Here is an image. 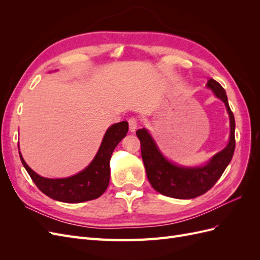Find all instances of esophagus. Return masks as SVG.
<instances>
[{
  "instance_id": "1",
  "label": "esophagus",
  "mask_w": 260,
  "mask_h": 260,
  "mask_svg": "<svg viewBox=\"0 0 260 260\" xmlns=\"http://www.w3.org/2000/svg\"><path fill=\"white\" fill-rule=\"evenodd\" d=\"M128 122H129V129H130V131L131 132H135L137 127H138V119H137V118L136 117L129 118Z\"/></svg>"
}]
</instances>
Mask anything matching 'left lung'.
<instances>
[{
  "mask_svg": "<svg viewBox=\"0 0 260 260\" xmlns=\"http://www.w3.org/2000/svg\"><path fill=\"white\" fill-rule=\"evenodd\" d=\"M207 86L225 104L230 116V141L221 152L212 157L206 166L201 168H183L169 162L158 151L152 137L145 129H139L137 136L141 143V155L144 162L149 183L162 195L180 200L194 199L205 194L215 185L232 159L235 148V121L228 103L224 89L219 82L209 78Z\"/></svg>",
  "mask_w": 260,
  "mask_h": 260,
  "instance_id": "8db88e82",
  "label": "left lung"
}]
</instances>
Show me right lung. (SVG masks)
Listing matches in <instances>:
<instances>
[{
    "instance_id": "right-lung-1",
    "label": "right lung",
    "mask_w": 260,
    "mask_h": 260,
    "mask_svg": "<svg viewBox=\"0 0 260 260\" xmlns=\"http://www.w3.org/2000/svg\"><path fill=\"white\" fill-rule=\"evenodd\" d=\"M129 130L127 121L113 124L103 139L95 158L79 174L64 179H48L29 168L19 152L20 160L39 190L46 196L64 203H82L95 200L103 194L109 183V160L115 147Z\"/></svg>"
}]
</instances>
